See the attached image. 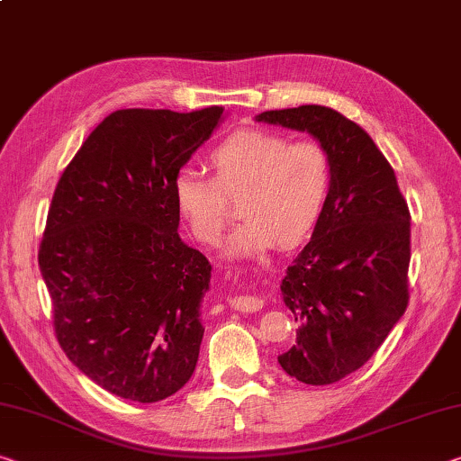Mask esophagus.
Returning a JSON list of instances; mask_svg holds the SVG:
<instances>
[{
    "label": "esophagus",
    "mask_w": 461,
    "mask_h": 461,
    "mask_svg": "<svg viewBox=\"0 0 461 461\" xmlns=\"http://www.w3.org/2000/svg\"><path fill=\"white\" fill-rule=\"evenodd\" d=\"M230 305L238 312H258L262 310L265 302H262V297L257 295H236L230 299Z\"/></svg>",
    "instance_id": "esophagus-1"
}]
</instances>
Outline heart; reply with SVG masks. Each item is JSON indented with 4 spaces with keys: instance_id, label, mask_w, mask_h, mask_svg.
Instances as JSON below:
<instances>
[{
    "instance_id": "obj_1",
    "label": "heart",
    "mask_w": 461,
    "mask_h": 461,
    "mask_svg": "<svg viewBox=\"0 0 461 461\" xmlns=\"http://www.w3.org/2000/svg\"><path fill=\"white\" fill-rule=\"evenodd\" d=\"M215 178L182 167L174 204L194 240L213 246L225 228V196L240 194L244 221L223 244L228 258H258L279 244H295L316 225L330 191V159L316 141L289 143L258 129L236 131L209 156Z\"/></svg>"
}]
</instances>
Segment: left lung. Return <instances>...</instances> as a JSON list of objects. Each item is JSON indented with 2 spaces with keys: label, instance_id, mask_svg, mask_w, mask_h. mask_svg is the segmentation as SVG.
Segmentation results:
<instances>
[{
  "label": "left lung",
  "instance_id": "8db88e82",
  "mask_svg": "<svg viewBox=\"0 0 461 461\" xmlns=\"http://www.w3.org/2000/svg\"><path fill=\"white\" fill-rule=\"evenodd\" d=\"M254 121L310 133L330 159L322 215L281 283L299 330L279 365L297 382L334 384L367 363L404 316L408 204L374 139L332 108L305 104Z\"/></svg>",
  "mask_w": 461,
  "mask_h": 461
}]
</instances>
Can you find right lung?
Listing matches in <instances>:
<instances>
[{"label": "right lung", "mask_w": 461, "mask_h": 461, "mask_svg": "<svg viewBox=\"0 0 461 461\" xmlns=\"http://www.w3.org/2000/svg\"><path fill=\"white\" fill-rule=\"evenodd\" d=\"M221 121V106L116 111L55 188L39 267L57 340L114 396L164 400L199 361L211 265L182 242L172 185Z\"/></svg>", "instance_id": "obj_1"}]
</instances>
